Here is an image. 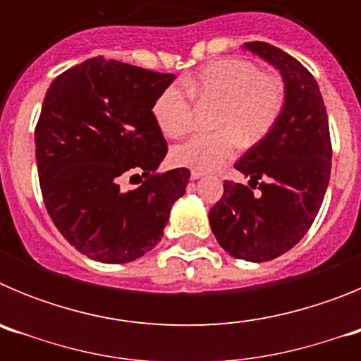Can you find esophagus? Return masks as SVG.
<instances>
[{"mask_svg": "<svg viewBox=\"0 0 361 361\" xmlns=\"http://www.w3.org/2000/svg\"><path fill=\"white\" fill-rule=\"evenodd\" d=\"M202 171H197V170H193V171H191V178H193V180H197V178H200V177H202Z\"/></svg>", "mask_w": 361, "mask_h": 361, "instance_id": "34e87169", "label": "esophagus"}]
</instances>
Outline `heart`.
I'll return each instance as SVG.
<instances>
[{
    "instance_id": "heart-1",
    "label": "heart",
    "mask_w": 361,
    "mask_h": 361,
    "mask_svg": "<svg viewBox=\"0 0 361 361\" xmlns=\"http://www.w3.org/2000/svg\"><path fill=\"white\" fill-rule=\"evenodd\" d=\"M184 88L168 85L153 101V119L166 137L177 139L193 124L192 99L219 103L213 116L216 132L199 133L171 149L177 166L213 171L231 161L238 146H253L273 130L286 104V88L275 73L255 63L224 57L184 78Z\"/></svg>"
}]
</instances>
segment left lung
Returning <instances> with one entry per match:
<instances>
[{
    "label": "left lung",
    "instance_id": "obj_1",
    "mask_svg": "<svg viewBox=\"0 0 361 361\" xmlns=\"http://www.w3.org/2000/svg\"><path fill=\"white\" fill-rule=\"evenodd\" d=\"M244 47L280 70L286 104L273 130L235 164L250 175V186L226 180L224 195L209 209V224L231 257L267 262L298 244L317 219L329 184L333 146L312 73L269 43Z\"/></svg>",
    "mask_w": 361,
    "mask_h": 361
}]
</instances>
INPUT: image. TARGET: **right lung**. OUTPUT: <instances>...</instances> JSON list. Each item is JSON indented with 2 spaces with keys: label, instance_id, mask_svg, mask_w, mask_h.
Instances as JSON below:
<instances>
[{
  "label": "right lung",
  "instance_id": "add662e5",
  "mask_svg": "<svg viewBox=\"0 0 361 361\" xmlns=\"http://www.w3.org/2000/svg\"><path fill=\"white\" fill-rule=\"evenodd\" d=\"M173 73L86 59L59 73L36 124V161L44 208L78 251L103 264L132 262L161 240L190 170L157 173L168 153L153 101ZM145 180L123 194L120 178Z\"/></svg>",
  "mask_w": 361,
  "mask_h": 361
}]
</instances>
